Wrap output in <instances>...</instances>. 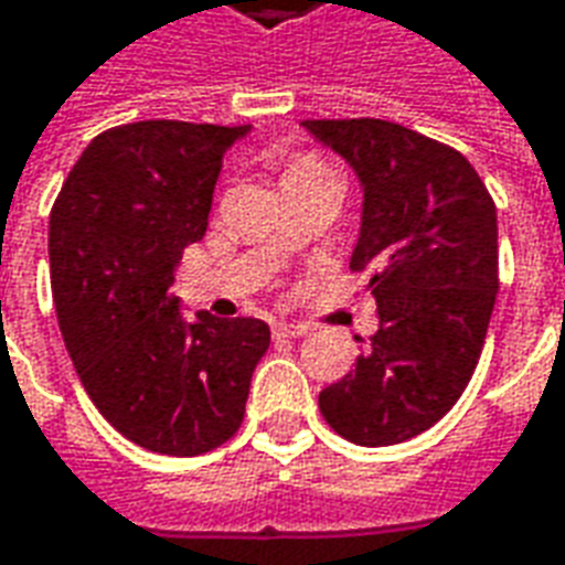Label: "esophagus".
<instances>
[{"instance_id": "34e87169", "label": "esophagus", "mask_w": 565, "mask_h": 565, "mask_svg": "<svg viewBox=\"0 0 565 565\" xmlns=\"http://www.w3.org/2000/svg\"><path fill=\"white\" fill-rule=\"evenodd\" d=\"M271 332H275L278 339H302L308 332V327H302V323H275Z\"/></svg>"}]
</instances>
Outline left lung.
<instances>
[{
  "label": "left lung",
  "instance_id": "left-lung-1",
  "mask_svg": "<svg viewBox=\"0 0 565 565\" xmlns=\"http://www.w3.org/2000/svg\"><path fill=\"white\" fill-rule=\"evenodd\" d=\"M363 190L351 269H372L379 332L320 391V415L384 448L448 415L472 379L499 290L497 205L460 150L391 120H302ZM363 342V339H356Z\"/></svg>",
  "mask_w": 565,
  "mask_h": 565
}]
</instances>
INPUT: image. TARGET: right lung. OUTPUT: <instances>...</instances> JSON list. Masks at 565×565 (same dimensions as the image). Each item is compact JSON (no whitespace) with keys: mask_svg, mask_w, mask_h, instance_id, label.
Wrapping results in <instances>:
<instances>
[{"mask_svg":"<svg viewBox=\"0 0 565 565\" xmlns=\"http://www.w3.org/2000/svg\"><path fill=\"white\" fill-rule=\"evenodd\" d=\"M250 127L139 120L84 148L51 211L56 320L84 391L120 436L169 457L221 448L269 348L257 318L184 320L169 290L205 235L223 153Z\"/></svg>","mask_w":565,"mask_h":565,"instance_id":"obj_1","label":"right lung"}]
</instances>
